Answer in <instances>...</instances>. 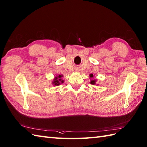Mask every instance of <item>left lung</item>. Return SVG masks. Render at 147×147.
<instances>
[{
    "label": "left lung",
    "mask_w": 147,
    "mask_h": 147,
    "mask_svg": "<svg viewBox=\"0 0 147 147\" xmlns=\"http://www.w3.org/2000/svg\"><path fill=\"white\" fill-rule=\"evenodd\" d=\"M89 76H90V83H91L92 85H95L96 82V79H93L94 76H93V74H90Z\"/></svg>",
    "instance_id": "1"
}]
</instances>
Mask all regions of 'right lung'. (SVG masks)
I'll use <instances>...</instances> for the list:
<instances>
[{
  "mask_svg": "<svg viewBox=\"0 0 147 147\" xmlns=\"http://www.w3.org/2000/svg\"><path fill=\"white\" fill-rule=\"evenodd\" d=\"M63 77L62 74H59V75H56V76L54 77V78L53 79L52 81V85L53 86H58L61 84L64 83V80L62 79V78Z\"/></svg>",
  "mask_w": 147,
  "mask_h": 147,
  "instance_id": "right-lung-1",
  "label": "right lung"
}]
</instances>
